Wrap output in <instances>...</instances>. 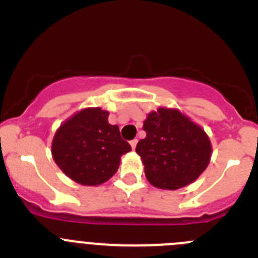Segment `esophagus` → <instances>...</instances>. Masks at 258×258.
<instances>
[{
  "label": "esophagus",
  "instance_id": "esophagus-1",
  "mask_svg": "<svg viewBox=\"0 0 258 258\" xmlns=\"http://www.w3.org/2000/svg\"><path fill=\"white\" fill-rule=\"evenodd\" d=\"M137 143H138V140H133V141H131V146H132V149H133V150H136V147H137Z\"/></svg>",
  "mask_w": 258,
  "mask_h": 258
}]
</instances>
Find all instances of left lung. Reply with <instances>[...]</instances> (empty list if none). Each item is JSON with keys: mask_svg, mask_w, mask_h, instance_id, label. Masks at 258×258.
Masks as SVG:
<instances>
[{"mask_svg": "<svg viewBox=\"0 0 258 258\" xmlns=\"http://www.w3.org/2000/svg\"><path fill=\"white\" fill-rule=\"evenodd\" d=\"M146 138L136 152L152 186L177 190L194 182L208 166L212 145L199 125L175 108L160 107L143 122Z\"/></svg>", "mask_w": 258, "mask_h": 258, "instance_id": "1", "label": "left lung"}]
</instances>
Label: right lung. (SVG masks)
<instances>
[{"instance_id":"add662e5","label":"right lung","mask_w":258,"mask_h":258,"mask_svg":"<svg viewBox=\"0 0 258 258\" xmlns=\"http://www.w3.org/2000/svg\"><path fill=\"white\" fill-rule=\"evenodd\" d=\"M132 150L108 112L99 107L81 109L59 126L51 145L52 159L67 177L84 186L108 181L120 157Z\"/></svg>"}]
</instances>
